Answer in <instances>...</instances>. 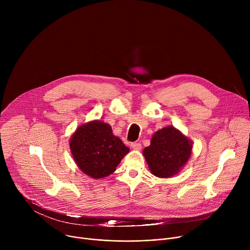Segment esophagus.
Masks as SVG:
<instances>
[{"label": "esophagus", "mask_w": 250, "mask_h": 250, "mask_svg": "<svg viewBox=\"0 0 250 250\" xmlns=\"http://www.w3.org/2000/svg\"><path fill=\"white\" fill-rule=\"evenodd\" d=\"M131 147L134 150H140L141 149V145L139 144V142H132Z\"/></svg>", "instance_id": "1"}]
</instances>
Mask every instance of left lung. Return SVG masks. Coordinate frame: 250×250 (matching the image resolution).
I'll list each match as a JSON object with an SVG mask.
<instances>
[{
	"label": "left lung",
	"mask_w": 250,
	"mask_h": 250,
	"mask_svg": "<svg viewBox=\"0 0 250 250\" xmlns=\"http://www.w3.org/2000/svg\"><path fill=\"white\" fill-rule=\"evenodd\" d=\"M193 141L172 125L165 126L151 137L150 146L142 151L148 168L156 177L170 178L178 174L190 159Z\"/></svg>",
	"instance_id": "8db88e82"
}]
</instances>
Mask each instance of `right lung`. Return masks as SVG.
Here are the masks:
<instances>
[{"label":"right lung","instance_id":"add662e5","mask_svg":"<svg viewBox=\"0 0 250 250\" xmlns=\"http://www.w3.org/2000/svg\"><path fill=\"white\" fill-rule=\"evenodd\" d=\"M70 151L79 169L93 179L108 177L129 152L112 126L100 120L79 125L70 138Z\"/></svg>","mask_w":250,"mask_h":250}]
</instances>
